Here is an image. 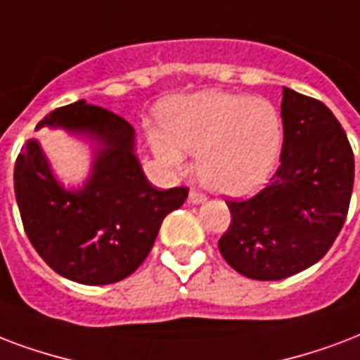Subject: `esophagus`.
<instances>
[{"label":"esophagus","instance_id":"obj_1","mask_svg":"<svg viewBox=\"0 0 360 360\" xmlns=\"http://www.w3.org/2000/svg\"><path fill=\"white\" fill-rule=\"evenodd\" d=\"M205 200H207V196H205L204 192L191 191V194H188V202L191 204H204Z\"/></svg>","mask_w":360,"mask_h":360}]
</instances>
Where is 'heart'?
<instances>
[{"label": "heart", "mask_w": 360, "mask_h": 360, "mask_svg": "<svg viewBox=\"0 0 360 360\" xmlns=\"http://www.w3.org/2000/svg\"><path fill=\"white\" fill-rule=\"evenodd\" d=\"M160 126L162 134H150L156 156L168 168L181 169V150L196 155L202 183L229 196L257 191L281 145V119L271 101L223 90L164 101Z\"/></svg>", "instance_id": "1"}]
</instances>
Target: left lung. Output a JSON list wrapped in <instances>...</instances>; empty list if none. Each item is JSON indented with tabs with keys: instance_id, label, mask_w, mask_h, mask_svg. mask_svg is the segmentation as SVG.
Masks as SVG:
<instances>
[{
	"instance_id": "obj_1",
	"label": "left lung",
	"mask_w": 360,
	"mask_h": 360,
	"mask_svg": "<svg viewBox=\"0 0 360 360\" xmlns=\"http://www.w3.org/2000/svg\"><path fill=\"white\" fill-rule=\"evenodd\" d=\"M283 147L270 183L247 200H226L219 240L238 274L276 281L326 255L349 210L355 158L344 128L323 101L283 89Z\"/></svg>"
}]
</instances>
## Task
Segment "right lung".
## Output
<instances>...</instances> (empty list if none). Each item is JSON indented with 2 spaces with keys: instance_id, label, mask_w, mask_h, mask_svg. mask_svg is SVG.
Masks as SVG:
<instances>
[{
  "instance_id": "add662e5",
  "label": "right lung",
  "mask_w": 360,
  "mask_h": 360,
  "mask_svg": "<svg viewBox=\"0 0 360 360\" xmlns=\"http://www.w3.org/2000/svg\"><path fill=\"white\" fill-rule=\"evenodd\" d=\"M89 134L101 147L79 191L54 179L39 143L27 139L15 162L22 224L52 270L82 285L117 283L141 266L164 217L179 210L186 186L158 191L134 155V128L103 107L79 100L58 107L37 128Z\"/></svg>"
}]
</instances>
